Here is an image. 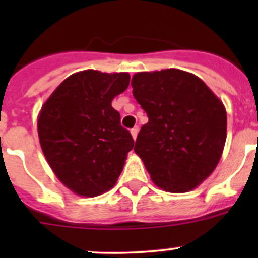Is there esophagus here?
<instances>
[{
    "mask_svg": "<svg viewBox=\"0 0 258 258\" xmlns=\"http://www.w3.org/2000/svg\"><path fill=\"white\" fill-rule=\"evenodd\" d=\"M139 127H134V128L131 130V135H132V137H134V140H136L137 139V134H139Z\"/></svg>",
    "mask_w": 258,
    "mask_h": 258,
    "instance_id": "1",
    "label": "esophagus"
}]
</instances>
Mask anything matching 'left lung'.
<instances>
[{
  "label": "left lung",
  "instance_id": "8db88e82",
  "mask_svg": "<svg viewBox=\"0 0 258 258\" xmlns=\"http://www.w3.org/2000/svg\"><path fill=\"white\" fill-rule=\"evenodd\" d=\"M131 85L148 117L135 152L153 183L173 194L196 188L215 170L225 147L223 103L201 79L181 70L139 72Z\"/></svg>",
  "mask_w": 258,
  "mask_h": 258
}]
</instances>
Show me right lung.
Instances as JSON below:
<instances>
[{"mask_svg":"<svg viewBox=\"0 0 258 258\" xmlns=\"http://www.w3.org/2000/svg\"><path fill=\"white\" fill-rule=\"evenodd\" d=\"M128 83L127 72L86 70L67 77L42 106L37 128L43 155L76 195L107 192L123 170L135 141L111 103Z\"/></svg>","mask_w":258,"mask_h":258,"instance_id":"right-lung-1","label":"right lung"}]
</instances>
